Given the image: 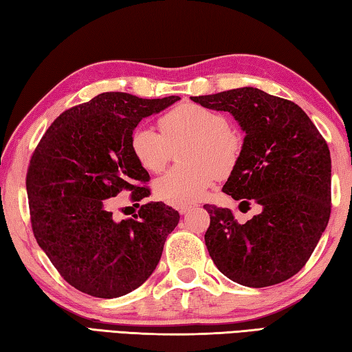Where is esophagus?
I'll use <instances>...</instances> for the list:
<instances>
[{
  "instance_id": "1",
  "label": "esophagus",
  "mask_w": 352,
  "mask_h": 352,
  "mask_svg": "<svg viewBox=\"0 0 352 352\" xmlns=\"http://www.w3.org/2000/svg\"><path fill=\"white\" fill-rule=\"evenodd\" d=\"M194 208H195L194 204H178L177 205V210H178V212H180V214H186L190 210H194Z\"/></svg>"
}]
</instances>
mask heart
Masks as SVG:
<instances>
[{
	"instance_id": "1",
	"label": "heart",
	"mask_w": 352,
	"mask_h": 352,
	"mask_svg": "<svg viewBox=\"0 0 352 352\" xmlns=\"http://www.w3.org/2000/svg\"><path fill=\"white\" fill-rule=\"evenodd\" d=\"M162 133L147 126H136L130 133L129 147L142 169L162 172L180 153L182 166L158 178L155 190L169 204H186L205 197L220 175L230 174L239 162L243 141L236 129L228 126L222 113L204 105L184 102L174 107L158 121Z\"/></svg>"
}]
</instances>
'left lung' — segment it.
Listing matches in <instances>:
<instances>
[{"instance_id": "obj_1", "label": "left lung", "mask_w": 352, "mask_h": 352, "mask_svg": "<svg viewBox=\"0 0 352 352\" xmlns=\"http://www.w3.org/2000/svg\"><path fill=\"white\" fill-rule=\"evenodd\" d=\"M230 111L245 138L222 190L262 211L239 223L228 208L205 205V243L226 278L267 287L296 275L311 258L331 216V153L301 107L253 87L190 98Z\"/></svg>"}]
</instances>
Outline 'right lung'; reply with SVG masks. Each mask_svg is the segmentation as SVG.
<instances>
[{"label":"right lung","instance_id":"obj_1","mask_svg":"<svg viewBox=\"0 0 352 352\" xmlns=\"http://www.w3.org/2000/svg\"><path fill=\"white\" fill-rule=\"evenodd\" d=\"M178 99L102 93L65 110L35 147L26 174L34 236L60 276L83 294L122 296L158 265L180 214L162 201L140 205L151 195V177L129 140L142 118ZM121 192L140 210L116 223L109 199Z\"/></svg>","mask_w":352,"mask_h":352}]
</instances>
